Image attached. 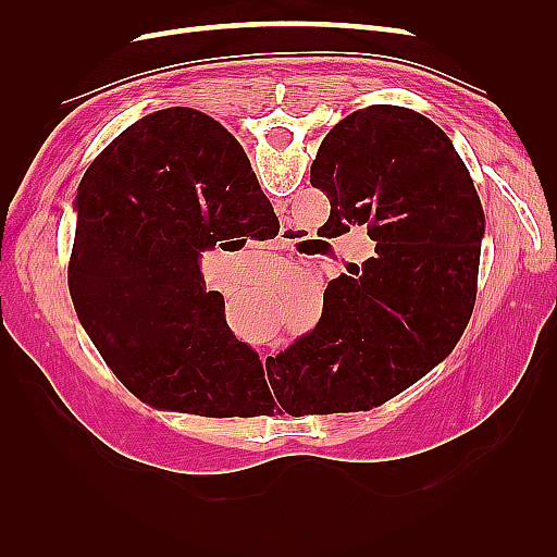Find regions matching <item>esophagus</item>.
Here are the masks:
<instances>
[{
	"label": "esophagus",
	"instance_id": "34e87169",
	"mask_svg": "<svg viewBox=\"0 0 557 557\" xmlns=\"http://www.w3.org/2000/svg\"><path fill=\"white\" fill-rule=\"evenodd\" d=\"M264 358H267V356H262V360H264Z\"/></svg>",
	"mask_w": 557,
	"mask_h": 557
}]
</instances>
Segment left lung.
<instances>
[{
    "mask_svg": "<svg viewBox=\"0 0 557 557\" xmlns=\"http://www.w3.org/2000/svg\"><path fill=\"white\" fill-rule=\"evenodd\" d=\"M311 185L330 199L332 232L364 225L376 256L327 283L315 330L272 358L269 383L274 395H305V413L369 411L460 342L476 301L483 207L446 132L393 104L336 123Z\"/></svg>",
    "mask_w": 557,
    "mask_h": 557,
    "instance_id": "8db88e82",
    "label": "left lung"
}]
</instances>
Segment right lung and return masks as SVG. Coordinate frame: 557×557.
Returning <instances> with one entry per match:
<instances>
[{"label": "right lung", "mask_w": 557, "mask_h": 557, "mask_svg": "<svg viewBox=\"0 0 557 557\" xmlns=\"http://www.w3.org/2000/svg\"><path fill=\"white\" fill-rule=\"evenodd\" d=\"M74 209V309L117 381L162 411L262 413L258 352L199 272L227 232L272 221L239 141L197 109L148 113L88 166Z\"/></svg>", "instance_id": "right-lung-1"}]
</instances>
